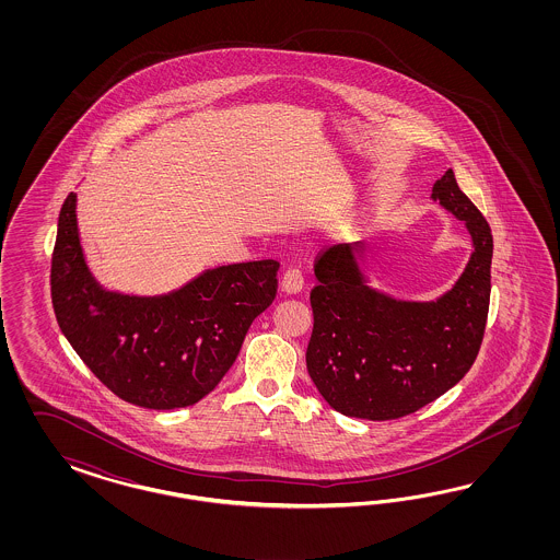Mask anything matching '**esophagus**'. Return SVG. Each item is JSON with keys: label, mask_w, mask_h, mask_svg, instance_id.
I'll return each mask as SVG.
<instances>
[{"label": "esophagus", "mask_w": 560, "mask_h": 560, "mask_svg": "<svg viewBox=\"0 0 560 560\" xmlns=\"http://www.w3.org/2000/svg\"><path fill=\"white\" fill-rule=\"evenodd\" d=\"M302 288H304V277H302L300 269L291 267V269L283 272V277H281V289H283L288 295L300 293Z\"/></svg>", "instance_id": "esophagus-1"}]
</instances>
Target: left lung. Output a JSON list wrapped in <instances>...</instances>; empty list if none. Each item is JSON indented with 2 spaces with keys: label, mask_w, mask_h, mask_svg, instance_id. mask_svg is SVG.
Segmentation results:
<instances>
[{
  "label": "left lung",
  "mask_w": 560,
  "mask_h": 560,
  "mask_svg": "<svg viewBox=\"0 0 560 560\" xmlns=\"http://www.w3.org/2000/svg\"><path fill=\"white\" fill-rule=\"evenodd\" d=\"M431 199L464 221L472 255L433 302L373 289L359 260L365 244H339L314 265V330L305 365L324 400L345 417L390 421L440 398L472 368L491 300V228L450 168Z\"/></svg>",
  "instance_id": "obj_1"
}]
</instances>
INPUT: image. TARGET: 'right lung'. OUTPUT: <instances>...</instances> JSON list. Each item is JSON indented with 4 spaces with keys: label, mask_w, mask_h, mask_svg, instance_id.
Segmentation results:
<instances>
[{
    "label": "right lung",
    "mask_w": 560,
    "mask_h": 560,
    "mask_svg": "<svg viewBox=\"0 0 560 560\" xmlns=\"http://www.w3.org/2000/svg\"><path fill=\"white\" fill-rule=\"evenodd\" d=\"M71 192L52 250V310L90 372L136 407L170 410L199 402L234 365L258 314L277 293V260L207 269L162 295L102 288L85 262Z\"/></svg>",
    "instance_id": "add662e5"
}]
</instances>
